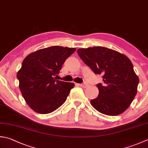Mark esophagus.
Masks as SVG:
<instances>
[{
  "instance_id": "obj_1",
  "label": "esophagus",
  "mask_w": 148,
  "mask_h": 148,
  "mask_svg": "<svg viewBox=\"0 0 148 148\" xmlns=\"http://www.w3.org/2000/svg\"><path fill=\"white\" fill-rule=\"evenodd\" d=\"M80 85H81V86H82L83 88H86V87H87V86H88V85L86 83H84L81 84Z\"/></svg>"
}]
</instances>
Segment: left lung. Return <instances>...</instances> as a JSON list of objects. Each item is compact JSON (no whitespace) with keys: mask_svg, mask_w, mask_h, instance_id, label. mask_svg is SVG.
Returning <instances> with one entry per match:
<instances>
[{"mask_svg":"<svg viewBox=\"0 0 148 148\" xmlns=\"http://www.w3.org/2000/svg\"><path fill=\"white\" fill-rule=\"evenodd\" d=\"M77 53L95 74L103 76V83L97 84L99 95L90 101L92 106L107 115L122 114L135 98L139 82L131 61L125 55L103 47L79 49Z\"/></svg>","mask_w":148,"mask_h":148,"instance_id":"8db88e82","label":"left lung"}]
</instances>
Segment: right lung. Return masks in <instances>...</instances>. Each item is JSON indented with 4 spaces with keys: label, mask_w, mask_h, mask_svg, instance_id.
<instances>
[{
    "label": "right lung",
    "mask_w": 148,
    "mask_h": 148,
    "mask_svg": "<svg viewBox=\"0 0 148 148\" xmlns=\"http://www.w3.org/2000/svg\"><path fill=\"white\" fill-rule=\"evenodd\" d=\"M75 48L52 46L29 54L17 73L19 88L27 105L38 114H49L66 99L72 83L56 80L65 60Z\"/></svg>",
    "instance_id": "obj_1"
}]
</instances>
